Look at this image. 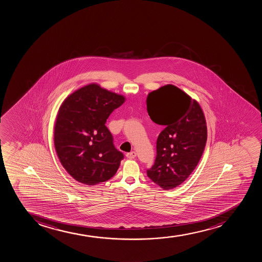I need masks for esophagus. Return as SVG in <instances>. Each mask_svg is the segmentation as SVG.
Wrapping results in <instances>:
<instances>
[{
    "instance_id": "obj_1",
    "label": "esophagus",
    "mask_w": 262,
    "mask_h": 262,
    "mask_svg": "<svg viewBox=\"0 0 262 262\" xmlns=\"http://www.w3.org/2000/svg\"><path fill=\"white\" fill-rule=\"evenodd\" d=\"M136 156H137V153L135 151L129 152L126 154V158H129V159H133V158H136Z\"/></svg>"
}]
</instances>
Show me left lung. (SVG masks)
<instances>
[{"label":"left lung","mask_w":262,"mask_h":262,"mask_svg":"<svg viewBox=\"0 0 262 262\" xmlns=\"http://www.w3.org/2000/svg\"><path fill=\"white\" fill-rule=\"evenodd\" d=\"M146 103L152 121L165 125L147 176L162 189H174L189 178L202 158L207 142L205 117L198 102L173 84L149 93Z\"/></svg>","instance_id":"8db88e82"}]
</instances>
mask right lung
Segmentation results:
<instances>
[{"label":"right lung","instance_id":"right-lung-1","mask_svg":"<svg viewBox=\"0 0 262 262\" xmlns=\"http://www.w3.org/2000/svg\"><path fill=\"white\" fill-rule=\"evenodd\" d=\"M125 98L90 84L62 103L54 125V146L62 166L79 183L95 185L113 178L124 158L105 122Z\"/></svg>","mask_w":262,"mask_h":262}]
</instances>
